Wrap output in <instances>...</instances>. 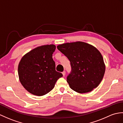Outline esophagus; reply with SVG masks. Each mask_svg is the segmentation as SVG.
<instances>
[{
  "label": "esophagus",
  "instance_id": "1",
  "mask_svg": "<svg viewBox=\"0 0 123 123\" xmlns=\"http://www.w3.org/2000/svg\"><path fill=\"white\" fill-rule=\"evenodd\" d=\"M62 74L63 75V76H65V71H63V72H62Z\"/></svg>",
  "mask_w": 123,
  "mask_h": 123
}]
</instances>
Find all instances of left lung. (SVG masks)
<instances>
[{
	"label": "left lung",
	"instance_id": "8db88e82",
	"mask_svg": "<svg viewBox=\"0 0 123 123\" xmlns=\"http://www.w3.org/2000/svg\"><path fill=\"white\" fill-rule=\"evenodd\" d=\"M57 48L70 61L71 72L67 81L71 89L85 93L98 86L103 78L105 65L95 47L78 41L60 44Z\"/></svg>",
	"mask_w": 123,
	"mask_h": 123
}]
</instances>
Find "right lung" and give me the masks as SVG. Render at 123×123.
<instances>
[{
  "mask_svg": "<svg viewBox=\"0 0 123 123\" xmlns=\"http://www.w3.org/2000/svg\"><path fill=\"white\" fill-rule=\"evenodd\" d=\"M55 48L54 44L38 47L25 54L19 62V80L25 89L33 95L42 96L50 92L63 76L56 71L52 58Z\"/></svg>",
  "mask_w": 123,
  "mask_h": 123,
  "instance_id": "add662e5",
  "label": "right lung"
}]
</instances>
